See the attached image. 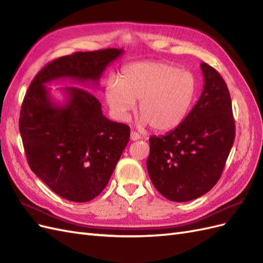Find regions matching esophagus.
Here are the masks:
<instances>
[{
    "mask_svg": "<svg viewBox=\"0 0 263 263\" xmlns=\"http://www.w3.org/2000/svg\"><path fill=\"white\" fill-rule=\"evenodd\" d=\"M140 138H141V136H140V135H139L138 133H136V132H132V133H130V139H132L133 141L138 140V139H140Z\"/></svg>",
    "mask_w": 263,
    "mask_h": 263,
    "instance_id": "obj_1",
    "label": "esophagus"
}]
</instances>
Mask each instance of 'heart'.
Returning <instances> with one entry per match:
<instances>
[{
    "label": "heart",
    "instance_id": "obj_1",
    "mask_svg": "<svg viewBox=\"0 0 263 263\" xmlns=\"http://www.w3.org/2000/svg\"><path fill=\"white\" fill-rule=\"evenodd\" d=\"M197 91L195 77L163 61L146 60L123 67L118 80L110 78L104 97L110 114L118 121L129 118L138 100L140 124L155 130L177 128L187 116Z\"/></svg>",
    "mask_w": 263,
    "mask_h": 263
}]
</instances>
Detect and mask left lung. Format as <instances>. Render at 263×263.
Returning <instances> with one entry per match:
<instances>
[{"label": "left lung", "instance_id": "1", "mask_svg": "<svg viewBox=\"0 0 263 263\" xmlns=\"http://www.w3.org/2000/svg\"><path fill=\"white\" fill-rule=\"evenodd\" d=\"M204 86L184 121L164 136L149 138V177L159 193L187 202L216 184L235 140L232 100L224 79L201 63Z\"/></svg>", "mask_w": 263, "mask_h": 263}]
</instances>
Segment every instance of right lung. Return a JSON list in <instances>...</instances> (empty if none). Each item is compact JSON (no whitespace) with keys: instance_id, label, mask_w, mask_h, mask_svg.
<instances>
[{"instance_id":"add662e5","label":"right lung","mask_w":263,"mask_h":263,"mask_svg":"<svg viewBox=\"0 0 263 263\" xmlns=\"http://www.w3.org/2000/svg\"><path fill=\"white\" fill-rule=\"evenodd\" d=\"M123 49L76 52L53 60L31 81L24 98L20 132L27 161L55 194L72 202H89L105 189L129 141V127L109 121L92 93L66 86L63 103L47 83L69 79L99 86L105 69Z\"/></svg>"}]
</instances>
